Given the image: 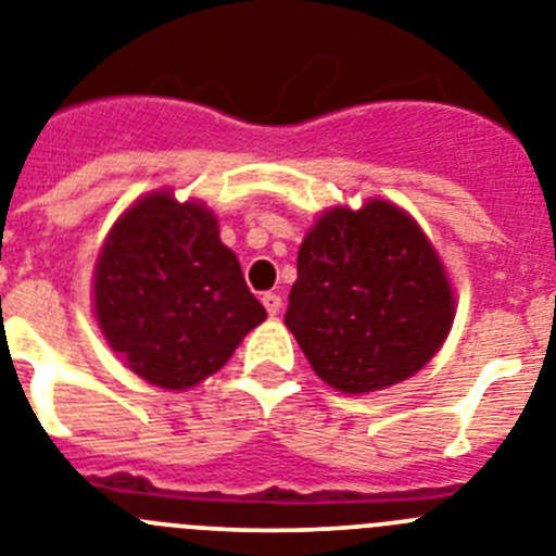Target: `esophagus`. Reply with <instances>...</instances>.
Returning <instances> with one entry per match:
<instances>
[{
	"label": "esophagus",
	"mask_w": 556,
	"mask_h": 556,
	"mask_svg": "<svg viewBox=\"0 0 556 556\" xmlns=\"http://www.w3.org/2000/svg\"><path fill=\"white\" fill-rule=\"evenodd\" d=\"M263 304H266L268 315H279V309H282V299H279L277 293H266V296H263Z\"/></svg>",
	"instance_id": "1"
}]
</instances>
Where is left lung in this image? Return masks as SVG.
<instances>
[{
    "label": "left lung",
    "mask_w": 556,
    "mask_h": 556,
    "mask_svg": "<svg viewBox=\"0 0 556 556\" xmlns=\"http://www.w3.org/2000/svg\"><path fill=\"white\" fill-rule=\"evenodd\" d=\"M296 271L285 324L340 393L404 382L452 329L446 268L415 218L384 199L327 210L304 235Z\"/></svg>",
    "instance_id": "1"
}]
</instances>
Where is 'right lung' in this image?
Instances as JSON below:
<instances>
[{"label":"right lung","mask_w":556,"mask_h":556,"mask_svg":"<svg viewBox=\"0 0 556 556\" xmlns=\"http://www.w3.org/2000/svg\"><path fill=\"white\" fill-rule=\"evenodd\" d=\"M93 313L127 368L166 390L216 374L266 321L202 202L154 191L122 213L93 271Z\"/></svg>","instance_id":"add662e5"}]
</instances>
